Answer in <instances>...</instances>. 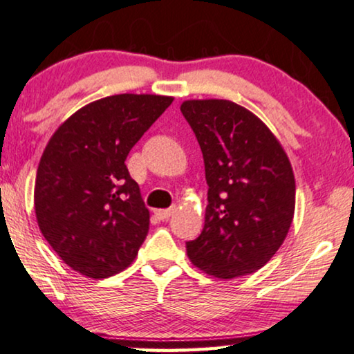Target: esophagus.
Listing matches in <instances>:
<instances>
[{
    "mask_svg": "<svg viewBox=\"0 0 354 354\" xmlns=\"http://www.w3.org/2000/svg\"><path fill=\"white\" fill-rule=\"evenodd\" d=\"M175 212V207L171 208H165V210H156V216L158 220H168L171 216V213Z\"/></svg>",
    "mask_w": 354,
    "mask_h": 354,
    "instance_id": "1",
    "label": "esophagus"
}]
</instances>
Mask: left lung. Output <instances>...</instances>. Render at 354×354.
Masks as SVG:
<instances>
[{"instance_id": "obj_1", "label": "left lung", "mask_w": 354, "mask_h": 354, "mask_svg": "<svg viewBox=\"0 0 354 354\" xmlns=\"http://www.w3.org/2000/svg\"><path fill=\"white\" fill-rule=\"evenodd\" d=\"M203 153L205 225L186 242L189 260L218 279L252 274L286 241L295 212V178L271 129L226 99L181 104Z\"/></svg>"}]
</instances>
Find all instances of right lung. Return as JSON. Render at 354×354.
Here are the masks:
<instances>
[{
	"instance_id": "obj_1",
	"label": "right lung",
	"mask_w": 354,
	"mask_h": 354,
	"mask_svg": "<svg viewBox=\"0 0 354 354\" xmlns=\"http://www.w3.org/2000/svg\"><path fill=\"white\" fill-rule=\"evenodd\" d=\"M173 102L115 94L89 102L49 139L37 170L39 231L80 274L106 279L131 265L149 231V210L125 160Z\"/></svg>"
}]
</instances>
